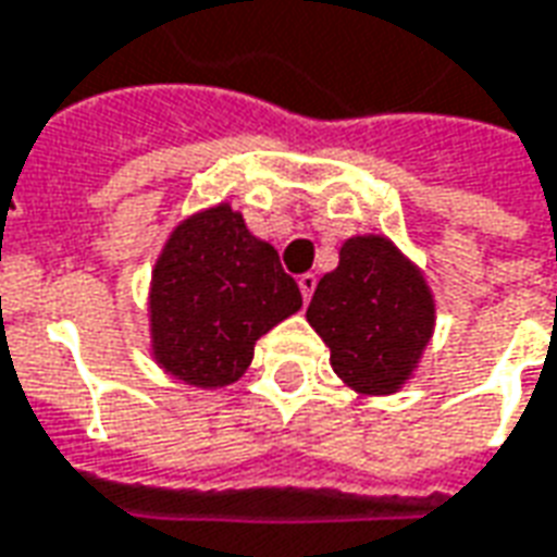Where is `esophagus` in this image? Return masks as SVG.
<instances>
[{
  "mask_svg": "<svg viewBox=\"0 0 557 557\" xmlns=\"http://www.w3.org/2000/svg\"><path fill=\"white\" fill-rule=\"evenodd\" d=\"M298 286H301L304 301H310V295H313L315 289V274H301V277H298Z\"/></svg>",
  "mask_w": 557,
  "mask_h": 557,
  "instance_id": "esophagus-1",
  "label": "esophagus"
}]
</instances>
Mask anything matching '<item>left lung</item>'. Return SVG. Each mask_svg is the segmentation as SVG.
<instances>
[{
  "label": "left lung",
  "mask_w": 557,
  "mask_h": 557,
  "mask_svg": "<svg viewBox=\"0 0 557 557\" xmlns=\"http://www.w3.org/2000/svg\"><path fill=\"white\" fill-rule=\"evenodd\" d=\"M307 322L343 382L361 394H394L430 343L432 295L387 238H349L337 271L319 280Z\"/></svg>",
  "instance_id": "obj_1"
}]
</instances>
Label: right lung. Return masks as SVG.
<instances>
[{"label":"right lung","instance_id":"1","mask_svg":"<svg viewBox=\"0 0 557 557\" xmlns=\"http://www.w3.org/2000/svg\"><path fill=\"white\" fill-rule=\"evenodd\" d=\"M298 307L301 289L277 250L230 206L211 208L172 232L158 259L154 358L187 385H230L253 361L256 339Z\"/></svg>","mask_w":557,"mask_h":557}]
</instances>
